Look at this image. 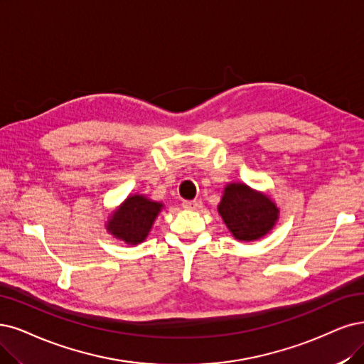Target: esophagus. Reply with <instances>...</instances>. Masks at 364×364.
<instances>
[{
    "mask_svg": "<svg viewBox=\"0 0 364 364\" xmlns=\"http://www.w3.org/2000/svg\"><path fill=\"white\" fill-rule=\"evenodd\" d=\"M183 208L196 211L199 208H203V203H200V200H183Z\"/></svg>",
    "mask_w": 364,
    "mask_h": 364,
    "instance_id": "obj_1",
    "label": "esophagus"
}]
</instances>
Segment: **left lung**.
Returning <instances> with one entry per match:
<instances>
[{
	"label": "left lung",
	"mask_w": 364,
	"mask_h": 364,
	"mask_svg": "<svg viewBox=\"0 0 364 364\" xmlns=\"http://www.w3.org/2000/svg\"><path fill=\"white\" fill-rule=\"evenodd\" d=\"M218 211L232 237L245 243L270 232L280 213L270 195L240 181L225 186Z\"/></svg>",
	"instance_id": "obj_1"
}]
</instances>
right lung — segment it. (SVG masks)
Masks as SVG:
<instances>
[{"label": "right lung", "mask_w": 364, "mask_h": 364, "mask_svg": "<svg viewBox=\"0 0 364 364\" xmlns=\"http://www.w3.org/2000/svg\"><path fill=\"white\" fill-rule=\"evenodd\" d=\"M165 205L142 193L129 195L107 218L106 231L126 245L136 246L150 234Z\"/></svg>", "instance_id": "right-lung-1"}]
</instances>
